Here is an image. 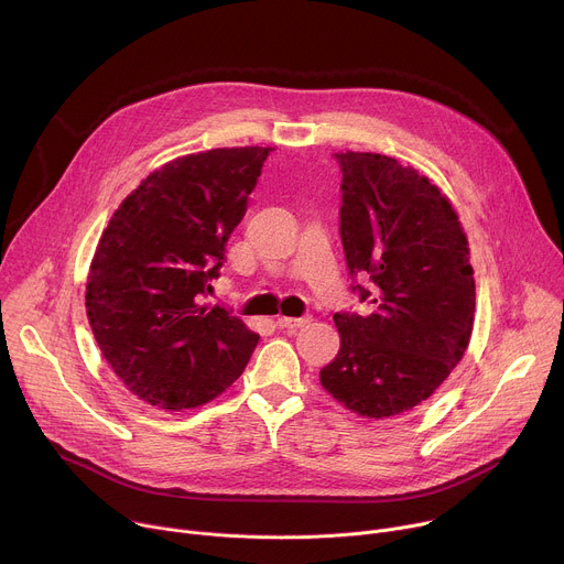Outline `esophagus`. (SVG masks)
Wrapping results in <instances>:
<instances>
[{
    "label": "esophagus",
    "mask_w": 564,
    "mask_h": 564,
    "mask_svg": "<svg viewBox=\"0 0 564 564\" xmlns=\"http://www.w3.org/2000/svg\"><path fill=\"white\" fill-rule=\"evenodd\" d=\"M307 321H310V316H279L276 318V326L285 328V330H294V328L305 326Z\"/></svg>",
    "instance_id": "obj_1"
}]
</instances>
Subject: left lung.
Returning a JSON list of instances; mask_svg holds the SVG:
<instances>
[{"mask_svg":"<svg viewBox=\"0 0 564 564\" xmlns=\"http://www.w3.org/2000/svg\"><path fill=\"white\" fill-rule=\"evenodd\" d=\"M335 160L350 290L370 312L335 314L341 348L318 377L348 411L386 420L429 399L468 346V240L426 176L381 153L346 151ZM359 278L371 283L361 286Z\"/></svg>","mask_w":564,"mask_h":564,"instance_id":"1","label":"left lung"}]
</instances>
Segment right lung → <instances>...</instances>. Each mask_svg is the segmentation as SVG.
<instances>
[{
  "instance_id": "1",
  "label": "right lung",
  "mask_w": 564,
  "mask_h": 564,
  "mask_svg": "<svg viewBox=\"0 0 564 564\" xmlns=\"http://www.w3.org/2000/svg\"><path fill=\"white\" fill-rule=\"evenodd\" d=\"M270 151L234 147L176 158L149 174L102 231L87 316L107 364L151 406L207 404L240 377L259 344L231 310L203 299Z\"/></svg>"
}]
</instances>
